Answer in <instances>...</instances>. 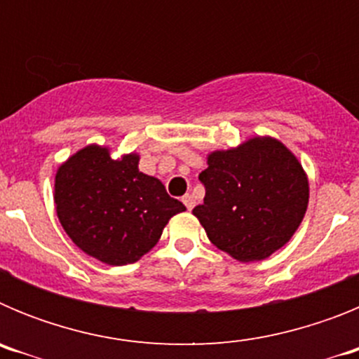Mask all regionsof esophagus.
Instances as JSON below:
<instances>
[{"label":"esophagus","instance_id":"obj_1","mask_svg":"<svg viewBox=\"0 0 359 359\" xmlns=\"http://www.w3.org/2000/svg\"><path fill=\"white\" fill-rule=\"evenodd\" d=\"M182 201H183V205L189 208V210H192V208H194V205H196V199H194V196H192V194H185L182 198Z\"/></svg>","mask_w":359,"mask_h":359}]
</instances>
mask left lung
<instances>
[{"label": "left lung", "mask_w": 359, "mask_h": 359, "mask_svg": "<svg viewBox=\"0 0 359 359\" xmlns=\"http://www.w3.org/2000/svg\"><path fill=\"white\" fill-rule=\"evenodd\" d=\"M199 182L205 199L192 212L212 244L243 262L262 261L282 248L309 201L302 165L273 138L212 152Z\"/></svg>", "instance_id": "obj_1"}]
</instances>
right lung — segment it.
Segmentation results:
<instances>
[{
  "label": "right lung",
  "mask_w": 359,
  "mask_h": 359,
  "mask_svg": "<svg viewBox=\"0 0 359 359\" xmlns=\"http://www.w3.org/2000/svg\"><path fill=\"white\" fill-rule=\"evenodd\" d=\"M57 215L69 239L109 266L131 264L158 243L172 215L185 210L160 180L138 170V156L113 160L90 145L55 176Z\"/></svg>",
  "instance_id": "right-lung-1"
}]
</instances>
